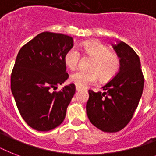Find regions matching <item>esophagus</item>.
<instances>
[{
	"label": "esophagus",
	"mask_w": 156,
	"mask_h": 156,
	"mask_svg": "<svg viewBox=\"0 0 156 156\" xmlns=\"http://www.w3.org/2000/svg\"><path fill=\"white\" fill-rule=\"evenodd\" d=\"M81 89H82V88L79 87H78V86H76V90H77V91H78V90H80Z\"/></svg>",
	"instance_id": "1"
}]
</instances>
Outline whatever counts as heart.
<instances>
[{
    "instance_id": "heart-1",
    "label": "heart",
    "mask_w": 156,
    "mask_h": 156,
    "mask_svg": "<svg viewBox=\"0 0 156 156\" xmlns=\"http://www.w3.org/2000/svg\"><path fill=\"white\" fill-rule=\"evenodd\" d=\"M81 49L87 56L94 58L91 63L90 72L77 71L71 74L70 81L79 87L95 83L99 76L103 80L112 78L118 71L120 58L115 52H109L108 48L97 40L86 41L81 44ZM80 54L78 50L72 48L69 49L64 56L66 66L70 69H74L78 66Z\"/></svg>"
}]
</instances>
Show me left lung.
<instances>
[{
  "label": "left lung",
  "mask_w": 156,
  "mask_h": 156,
  "mask_svg": "<svg viewBox=\"0 0 156 156\" xmlns=\"http://www.w3.org/2000/svg\"><path fill=\"white\" fill-rule=\"evenodd\" d=\"M112 48L120 58V69L103 87L104 92L89 90L86 107L91 124L108 133L121 130L130 121L144 85L140 59L134 50L122 41Z\"/></svg>",
  "instance_id": "obj_1"
}]
</instances>
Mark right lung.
<instances>
[{
  "instance_id": "1",
  "label": "right lung",
  "mask_w": 156,
  "mask_h": 156,
  "mask_svg": "<svg viewBox=\"0 0 156 156\" xmlns=\"http://www.w3.org/2000/svg\"><path fill=\"white\" fill-rule=\"evenodd\" d=\"M73 46L69 35L45 31L22 47L11 73V91L23 120L38 131L59 126L74 93V84H63L69 74L65 54Z\"/></svg>"
}]
</instances>
